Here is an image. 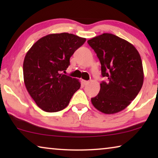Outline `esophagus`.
I'll use <instances>...</instances> for the list:
<instances>
[{
  "label": "esophagus",
  "mask_w": 158,
  "mask_h": 158,
  "mask_svg": "<svg viewBox=\"0 0 158 158\" xmlns=\"http://www.w3.org/2000/svg\"><path fill=\"white\" fill-rule=\"evenodd\" d=\"M81 82H82V84H84V85H87V84H89V81H85V80H82Z\"/></svg>",
  "instance_id": "1"
}]
</instances>
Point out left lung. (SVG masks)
I'll use <instances>...</instances> for the list:
<instances>
[{
	"mask_svg": "<svg viewBox=\"0 0 158 158\" xmlns=\"http://www.w3.org/2000/svg\"><path fill=\"white\" fill-rule=\"evenodd\" d=\"M101 63L102 76L97 96L91 98L95 107L106 114L123 110L142 87L143 70L137 49L125 40L111 33H103L88 40Z\"/></svg>",
	"mask_w": 158,
	"mask_h": 158,
	"instance_id": "1",
	"label": "left lung"
}]
</instances>
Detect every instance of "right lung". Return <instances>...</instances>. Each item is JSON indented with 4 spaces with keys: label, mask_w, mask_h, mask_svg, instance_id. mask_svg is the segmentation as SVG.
Listing matches in <instances>:
<instances>
[{
    "label": "right lung",
    "mask_w": 158,
    "mask_h": 158,
    "mask_svg": "<svg viewBox=\"0 0 158 158\" xmlns=\"http://www.w3.org/2000/svg\"><path fill=\"white\" fill-rule=\"evenodd\" d=\"M85 38L68 33L49 34L38 40L26 53L23 64L26 89L36 105L47 112L65 109L79 89L78 79L63 74L69 58Z\"/></svg>",
    "instance_id": "obj_1"
}]
</instances>
